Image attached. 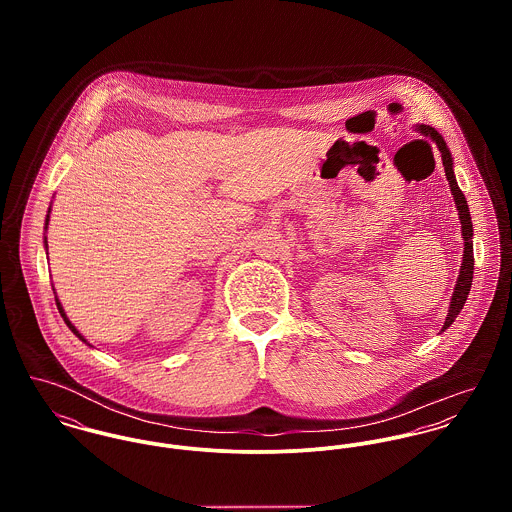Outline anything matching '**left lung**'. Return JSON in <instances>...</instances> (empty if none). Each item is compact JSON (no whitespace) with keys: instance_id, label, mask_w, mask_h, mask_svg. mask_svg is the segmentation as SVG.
Returning a JSON list of instances; mask_svg holds the SVG:
<instances>
[{"instance_id":"8db88e82","label":"left lung","mask_w":512,"mask_h":512,"mask_svg":"<svg viewBox=\"0 0 512 512\" xmlns=\"http://www.w3.org/2000/svg\"><path fill=\"white\" fill-rule=\"evenodd\" d=\"M420 132L424 136H430L436 144H438L439 151H441V161H443V169H445V175H447V181H449V187H451V193H453V199H455V205H457V211H459V220H461V230H463V240H465V250H463V264H461V272H459V278H457V284H455V292L451 295V305H449V313H447V319H445V325L443 329H447L455 317L459 315V311L463 309L465 301H467V295L471 290V282H473V224H471V215H469V207H467V201H465V195L461 193V189L457 187V181H455V175H453V163H451V153L445 146L443 138L439 136L438 132L430 126H420Z\"/></svg>"}]
</instances>
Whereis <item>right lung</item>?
<instances>
[{
  "instance_id": "right-lung-1",
  "label": "right lung",
  "mask_w": 512,
  "mask_h": 512,
  "mask_svg": "<svg viewBox=\"0 0 512 512\" xmlns=\"http://www.w3.org/2000/svg\"><path fill=\"white\" fill-rule=\"evenodd\" d=\"M49 213H51V211H49ZM47 222H49V215H47ZM57 307H59V311H61V315H63V319H65V323H67V325H69V329H71V331H73L74 335H76V337H78V339H82V341H84V337H82V335H80V333H78V331H76V329H74L73 323H71V321H69V319H67V315H65V311H63V307H61V303H59V301H57ZM84 343H86V341H84Z\"/></svg>"
}]
</instances>
